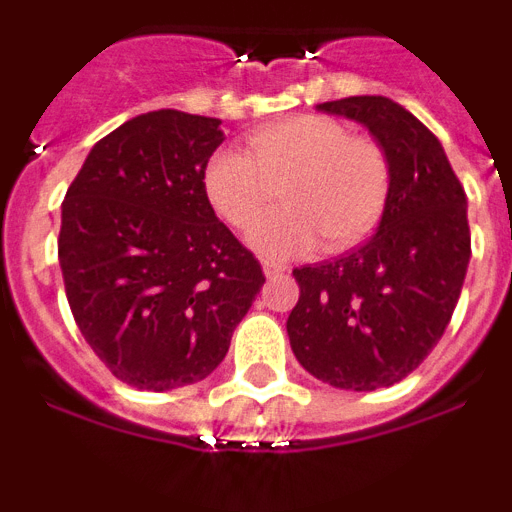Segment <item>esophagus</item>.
<instances>
[{
  "label": "esophagus",
  "instance_id": "obj_1",
  "mask_svg": "<svg viewBox=\"0 0 512 512\" xmlns=\"http://www.w3.org/2000/svg\"><path fill=\"white\" fill-rule=\"evenodd\" d=\"M261 266H264V274L269 279H277V277H284L289 271L287 264H279V261H271V259H264L261 261Z\"/></svg>",
  "mask_w": 512,
  "mask_h": 512
}]
</instances>
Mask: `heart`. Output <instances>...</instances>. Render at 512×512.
Here are the masks:
<instances>
[{"mask_svg":"<svg viewBox=\"0 0 512 512\" xmlns=\"http://www.w3.org/2000/svg\"><path fill=\"white\" fill-rule=\"evenodd\" d=\"M248 153L217 151L207 161L205 192L217 215L241 233L283 192L288 210L251 235V246L269 259L305 256L318 241L330 253L346 251L382 220L392 166L379 140L348 135L333 117L297 115L256 130Z\"/></svg>","mask_w":512,"mask_h":512,"instance_id":"obj_1","label":"heart"}]
</instances>
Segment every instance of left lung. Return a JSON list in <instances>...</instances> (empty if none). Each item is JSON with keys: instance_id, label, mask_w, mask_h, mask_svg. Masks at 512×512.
I'll list each match as a JSON object with an SVG mask.
<instances>
[{"instance_id": "left-lung-1", "label": "left lung", "mask_w": 512, "mask_h": 512, "mask_svg": "<svg viewBox=\"0 0 512 512\" xmlns=\"http://www.w3.org/2000/svg\"><path fill=\"white\" fill-rule=\"evenodd\" d=\"M318 110L369 128L390 156L392 189L369 241L292 271L300 300L287 336L312 377L372 392L415 372L454 315L472 256L467 194L436 135L402 104L346 97Z\"/></svg>"}]
</instances>
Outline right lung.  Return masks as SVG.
Here are the masks:
<instances>
[{
  "instance_id": "add662e5",
  "label": "right lung",
  "mask_w": 512,
  "mask_h": 512,
  "mask_svg": "<svg viewBox=\"0 0 512 512\" xmlns=\"http://www.w3.org/2000/svg\"><path fill=\"white\" fill-rule=\"evenodd\" d=\"M220 143L215 117L138 115L94 143L61 205L58 261L76 325L138 390L215 372L266 282L207 200Z\"/></svg>"
}]
</instances>
